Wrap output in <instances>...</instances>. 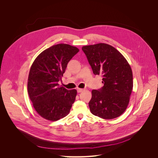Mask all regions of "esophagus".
<instances>
[{"label": "esophagus", "instance_id": "esophagus-1", "mask_svg": "<svg viewBox=\"0 0 158 158\" xmlns=\"http://www.w3.org/2000/svg\"><path fill=\"white\" fill-rule=\"evenodd\" d=\"M85 90L84 89H81V88H78L77 89V92L78 93H80V92H81L82 91H83V90Z\"/></svg>", "mask_w": 158, "mask_h": 158}]
</instances>
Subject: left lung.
<instances>
[{
	"instance_id": "obj_1",
	"label": "left lung",
	"mask_w": 158,
	"mask_h": 158,
	"mask_svg": "<svg viewBox=\"0 0 158 158\" xmlns=\"http://www.w3.org/2000/svg\"><path fill=\"white\" fill-rule=\"evenodd\" d=\"M94 75L102 76L104 86L92 90L89 106L92 114L105 119L115 118L126 110L133 87V73L124 56L104 43L82 47Z\"/></svg>"
}]
</instances>
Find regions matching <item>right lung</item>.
Wrapping results in <instances>:
<instances>
[{"instance_id":"add662e5","label":"right lung","mask_w":158,"mask_h":158,"mask_svg":"<svg viewBox=\"0 0 158 158\" xmlns=\"http://www.w3.org/2000/svg\"><path fill=\"white\" fill-rule=\"evenodd\" d=\"M79 52L75 47L58 44L41 53L30 68L28 93L36 111L42 117L56 121L66 117L75 100L77 90L59 86L69 61Z\"/></svg>"}]
</instances>
